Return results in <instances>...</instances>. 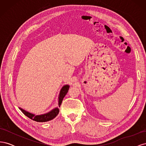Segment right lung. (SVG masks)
I'll list each match as a JSON object with an SVG mask.
<instances>
[{
  "label": "right lung",
  "instance_id": "right-lung-1",
  "mask_svg": "<svg viewBox=\"0 0 146 146\" xmlns=\"http://www.w3.org/2000/svg\"><path fill=\"white\" fill-rule=\"evenodd\" d=\"M69 85H65L62 88V89H61V90L60 91V96H59V102H58L59 107H60L61 103H62V101L64 98V96L66 95V94L68 93V90H69ZM20 110L26 116H27L30 119H32L33 121L39 122H47L48 121L52 120V119H54L57 115H58V114L59 113V111H60L59 108H55L53 110H52L51 111H50L48 113L42 114V115L35 116L34 114H31L27 111H26L22 108H20Z\"/></svg>",
  "mask_w": 146,
  "mask_h": 146
}]
</instances>
